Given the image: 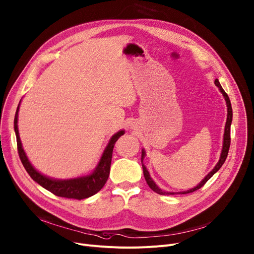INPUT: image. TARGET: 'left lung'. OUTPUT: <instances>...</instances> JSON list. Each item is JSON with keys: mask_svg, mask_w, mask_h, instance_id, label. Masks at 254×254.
I'll return each mask as SVG.
<instances>
[{"mask_svg": "<svg viewBox=\"0 0 254 254\" xmlns=\"http://www.w3.org/2000/svg\"><path fill=\"white\" fill-rule=\"evenodd\" d=\"M214 83L216 84V86L219 88V90H221V92L223 93L224 97H225V100L227 102V106H228V117H227V123H226V127H225V134H224V146H223V151H222V154H221V158H219V161L217 162V164L214 166L213 170L204 178V180L202 181L197 187L191 189V190H188V191H184V192H180V193H174V192H165V191H162L161 189H159L157 186L155 185V183L152 181V179L150 178V175L148 173V171L146 170L145 165L143 164V159H144V156H145V151L143 150L142 151V166H143V173H144V177H145V180L148 184L149 187L153 190L154 192H156L157 194H160V195H175V194H189V193H193L194 191H197L198 189L202 188L203 186L206 184V182L219 170V168L222 167V165L224 164V162L226 161L227 159V156H228V153H229V149H230V145H231V124H232V118H233V111H232V106H231V101L229 99V96L228 94L224 91V89L222 88L221 83H219L218 79L215 78L214 80Z\"/></svg>", "mask_w": 254, "mask_h": 254, "instance_id": "obj_1", "label": "left lung"}]
</instances>
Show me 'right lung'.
<instances>
[{
    "instance_id": "obj_1",
    "label": "right lung",
    "mask_w": 254,
    "mask_h": 254,
    "mask_svg": "<svg viewBox=\"0 0 254 254\" xmlns=\"http://www.w3.org/2000/svg\"><path fill=\"white\" fill-rule=\"evenodd\" d=\"M18 110L19 105L17 107L15 118H14V129L16 133V140H17V150H18V154L20 157V160L25 168L27 174L30 176V178L37 182L39 185H41L43 188L47 189L51 193H53L56 196L64 197V198H72V199H84L91 197L98 193L101 189L103 188V186L108 180L109 173H110V165H111V159H112V152L115 142L118 140V138L122 137L125 133L124 130L118 131L114 136L110 139V142L108 146L106 147L104 153L101 157V160L95 170V172L88 176L82 177L78 179H72L67 181H57L49 179L43 175H41L39 172H37L35 168L32 167L30 162L28 161L24 151L21 146L18 127H17V118H18Z\"/></svg>"
}]
</instances>
